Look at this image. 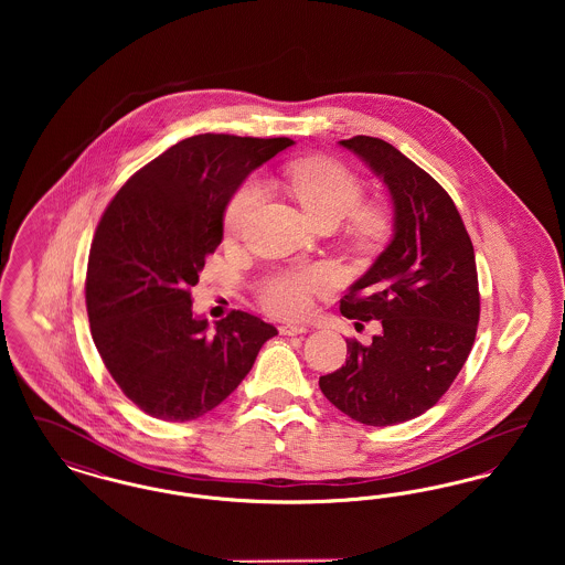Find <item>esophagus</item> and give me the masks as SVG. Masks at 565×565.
Wrapping results in <instances>:
<instances>
[{
    "label": "esophagus",
    "instance_id": "esophagus-1",
    "mask_svg": "<svg viewBox=\"0 0 565 565\" xmlns=\"http://www.w3.org/2000/svg\"><path fill=\"white\" fill-rule=\"evenodd\" d=\"M279 332L284 337H296V334H305L307 332V326H296V323H284L279 326Z\"/></svg>",
    "mask_w": 565,
    "mask_h": 565
}]
</instances>
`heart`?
Wrapping results in <instances>:
<instances>
[{"label":"heart","instance_id":"b5f03b06","mask_svg":"<svg viewBox=\"0 0 565 565\" xmlns=\"http://www.w3.org/2000/svg\"><path fill=\"white\" fill-rule=\"evenodd\" d=\"M281 182L316 224L326 220L341 222L362 199L358 178L341 162L326 157H309L288 164ZM263 184L254 178L235 190L224 212V228L228 235L242 233L263 203ZM373 224L375 215H366L364 226L371 228ZM334 284V273L326 267H300L273 275L265 281L260 298L270 313L279 318H302L311 311L313 298L328 295Z\"/></svg>","mask_w":565,"mask_h":565}]
</instances>
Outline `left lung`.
<instances>
[{
    "instance_id": "1",
    "label": "left lung",
    "mask_w": 565,
    "mask_h": 565,
    "mask_svg": "<svg viewBox=\"0 0 565 565\" xmlns=\"http://www.w3.org/2000/svg\"><path fill=\"white\" fill-rule=\"evenodd\" d=\"M387 186L394 235L341 300V313L381 322L371 345L348 339L345 366L320 376L323 396L366 426L419 417L449 390L481 313L475 247L456 203L392 143L339 141Z\"/></svg>"
}]
</instances>
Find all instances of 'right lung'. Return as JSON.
<instances>
[{
	"label": "right lung",
	"mask_w": 565,
	"mask_h": 565,
	"mask_svg": "<svg viewBox=\"0 0 565 565\" xmlns=\"http://www.w3.org/2000/svg\"><path fill=\"white\" fill-rule=\"evenodd\" d=\"M295 141L203 134L141 167L111 199L88 254L86 311L109 375L162 422L224 403L277 328L231 311L214 330L192 313L190 288L222 243L243 180Z\"/></svg>",
	"instance_id": "obj_1"
}]
</instances>
